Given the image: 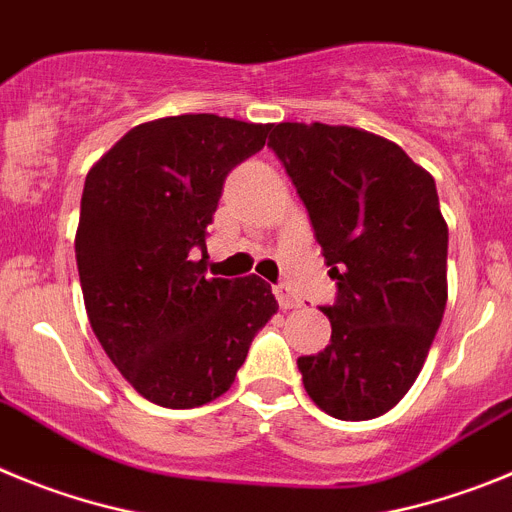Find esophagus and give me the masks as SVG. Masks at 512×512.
I'll return each mask as SVG.
<instances>
[{
  "label": "esophagus",
  "mask_w": 512,
  "mask_h": 512,
  "mask_svg": "<svg viewBox=\"0 0 512 512\" xmlns=\"http://www.w3.org/2000/svg\"><path fill=\"white\" fill-rule=\"evenodd\" d=\"M274 295H277L279 305H282V310H292V307L300 305V297L292 292V287H289L287 282H279L274 284Z\"/></svg>",
  "instance_id": "34e87169"
}]
</instances>
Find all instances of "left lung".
Returning <instances> with one entry per match:
<instances>
[{
    "label": "left lung",
    "mask_w": 512,
    "mask_h": 512,
    "mask_svg": "<svg viewBox=\"0 0 512 512\" xmlns=\"http://www.w3.org/2000/svg\"><path fill=\"white\" fill-rule=\"evenodd\" d=\"M277 153L310 215L336 302L330 343L300 356L302 384L338 420L392 410L423 369L446 310L449 228L433 176L366 130L279 122Z\"/></svg>",
    "instance_id": "1"
}]
</instances>
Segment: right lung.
I'll use <instances>...</instances> for the list:
<instances>
[{
  "mask_svg": "<svg viewBox=\"0 0 512 512\" xmlns=\"http://www.w3.org/2000/svg\"><path fill=\"white\" fill-rule=\"evenodd\" d=\"M269 130L217 115L143 122L87 174L76 266L89 323L122 377L161 408H200L228 392L279 310L256 274L205 277L225 176Z\"/></svg>",
  "mask_w": 512,
  "mask_h": 512,
  "instance_id": "add662e5",
  "label": "right lung"
}]
</instances>
